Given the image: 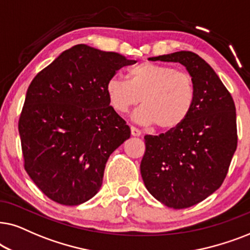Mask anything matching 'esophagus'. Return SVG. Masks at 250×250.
<instances>
[{"label": "esophagus", "instance_id": "1", "mask_svg": "<svg viewBox=\"0 0 250 250\" xmlns=\"http://www.w3.org/2000/svg\"><path fill=\"white\" fill-rule=\"evenodd\" d=\"M130 130H131V135L135 136V137H139V136L142 135L141 130H139V129H137L136 127H134V125H131Z\"/></svg>", "mask_w": 250, "mask_h": 250}]
</instances>
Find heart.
<instances>
[{
	"label": "heart",
	"mask_w": 250,
	"mask_h": 250,
	"mask_svg": "<svg viewBox=\"0 0 250 250\" xmlns=\"http://www.w3.org/2000/svg\"><path fill=\"white\" fill-rule=\"evenodd\" d=\"M106 94L112 107L121 114L142 102L134 114L136 121L170 131L188 118L195 85L191 75L172 66L143 62L128 72V81L118 76L109 79Z\"/></svg>",
	"instance_id": "obj_1"
}]
</instances>
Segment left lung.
<instances>
[{
    "label": "left lung",
    "mask_w": 250,
    "mask_h": 250,
    "mask_svg": "<svg viewBox=\"0 0 250 250\" xmlns=\"http://www.w3.org/2000/svg\"><path fill=\"white\" fill-rule=\"evenodd\" d=\"M149 61L179 62L195 85L188 118L166 134L146 135L141 162L143 181L156 200L170 208H188L212 194L228 175L238 144L235 105L197 53L177 51Z\"/></svg>",
    "instance_id": "obj_1"
}]
</instances>
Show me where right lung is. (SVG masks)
I'll return each instance as SVG.
<instances>
[{
  "label": "right lung",
  "instance_id": "obj_1",
  "mask_svg": "<svg viewBox=\"0 0 250 250\" xmlns=\"http://www.w3.org/2000/svg\"><path fill=\"white\" fill-rule=\"evenodd\" d=\"M135 62L78 44L33 79L18 123L24 167L52 201L78 206L101 188L109 155L130 137L109 105L106 83Z\"/></svg>",
  "mask_w": 250,
  "mask_h": 250
}]
</instances>
